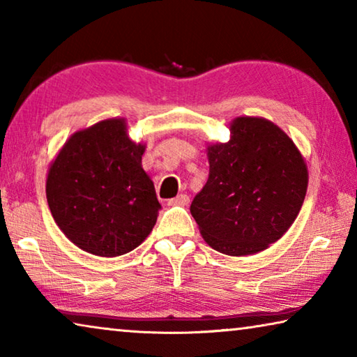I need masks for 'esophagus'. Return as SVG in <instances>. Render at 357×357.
Returning <instances> with one entry per match:
<instances>
[{
    "label": "esophagus",
    "mask_w": 357,
    "mask_h": 357,
    "mask_svg": "<svg viewBox=\"0 0 357 357\" xmlns=\"http://www.w3.org/2000/svg\"><path fill=\"white\" fill-rule=\"evenodd\" d=\"M189 202H190V198L187 197L185 193H179L178 197L170 198V200H168V204H170V206H187Z\"/></svg>",
    "instance_id": "1"
}]
</instances>
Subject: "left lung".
Wrapping results in <instances>:
<instances>
[{
  "instance_id": "8db88e82",
  "label": "left lung",
  "mask_w": 357,
  "mask_h": 357,
  "mask_svg": "<svg viewBox=\"0 0 357 357\" xmlns=\"http://www.w3.org/2000/svg\"><path fill=\"white\" fill-rule=\"evenodd\" d=\"M228 143L208 146L209 178L190 213L225 255L261 252L285 234L304 203L309 173L291 138L263 118H236Z\"/></svg>"
}]
</instances>
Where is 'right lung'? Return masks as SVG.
Here are the masks:
<instances>
[{"mask_svg": "<svg viewBox=\"0 0 357 357\" xmlns=\"http://www.w3.org/2000/svg\"><path fill=\"white\" fill-rule=\"evenodd\" d=\"M144 146L126 134L124 119L75 132L47 178L48 208L77 247L99 257L140 245L162 208L142 167Z\"/></svg>", "mask_w": 357, "mask_h": 357, "instance_id": "right-lung-1", "label": "right lung"}]
</instances>
